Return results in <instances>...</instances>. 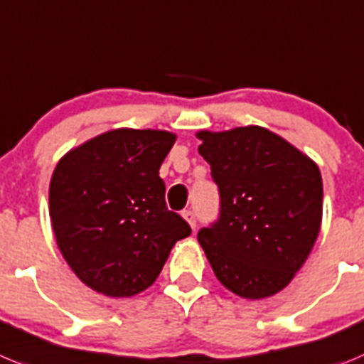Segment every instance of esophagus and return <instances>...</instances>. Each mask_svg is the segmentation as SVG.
<instances>
[{
    "label": "esophagus",
    "mask_w": 364,
    "mask_h": 364,
    "mask_svg": "<svg viewBox=\"0 0 364 364\" xmlns=\"http://www.w3.org/2000/svg\"><path fill=\"white\" fill-rule=\"evenodd\" d=\"M181 215H183V218H185V221L188 223L190 227L196 228V214H194V212H192V210H185Z\"/></svg>",
    "instance_id": "34e87169"
}]
</instances>
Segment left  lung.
Listing matches in <instances>:
<instances>
[{
    "label": "left lung",
    "mask_w": 364,
    "mask_h": 364,
    "mask_svg": "<svg viewBox=\"0 0 364 364\" xmlns=\"http://www.w3.org/2000/svg\"><path fill=\"white\" fill-rule=\"evenodd\" d=\"M196 136L221 196L219 219L198 234L215 277L245 299L281 292L319 235V166L257 125Z\"/></svg>",
    "instance_id": "left-lung-1"
}]
</instances>
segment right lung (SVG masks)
<instances>
[{
  "instance_id": "right-lung-1",
  "label": "right lung",
  "mask_w": 364,
  "mask_h": 364,
  "mask_svg": "<svg viewBox=\"0 0 364 364\" xmlns=\"http://www.w3.org/2000/svg\"><path fill=\"white\" fill-rule=\"evenodd\" d=\"M174 143L166 130L114 129L55 165L48 188L55 241L72 272L103 296L143 292L190 235L188 223L166 208L159 178Z\"/></svg>"
}]
</instances>
